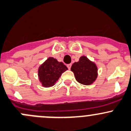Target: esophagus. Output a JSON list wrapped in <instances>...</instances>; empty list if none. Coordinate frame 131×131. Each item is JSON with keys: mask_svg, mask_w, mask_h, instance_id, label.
<instances>
[{"mask_svg": "<svg viewBox=\"0 0 131 131\" xmlns=\"http://www.w3.org/2000/svg\"><path fill=\"white\" fill-rule=\"evenodd\" d=\"M71 66H72V64H68V65H67V67H68V69H71Z\"/></svg>", "mask_w": 131, "mask_h": 131, "instance_id": "34e87169", "label": "esophagus"}]
</instances>
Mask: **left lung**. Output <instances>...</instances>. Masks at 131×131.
Segmentation results:
<instances>
[{"label":"left lung","instance_id":"1","mask_svg":"<svg viewBox=\"0 0 131 131\" xmlns=\"http://www.w3.org/2000/svg\"><path fill=\"white\" fill-rule=\"evenodd\" d=\"M71 70L74 72L76 81L82 85H92L98 76L97 66L83 55L80 58L78 62L72 64Z\"/></svg>","mask_w":131,"mask_h":131}]
</instances>
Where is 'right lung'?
Returning <instances> with one entry per match:
<instances>
[{"instance_id": "1", "label": "right lung", "mask_w": 131, "mask_h": 131, "mask_svg": "<svg viewBox=\"0 0 131 131\" xmlns=\"http://www.w3.org/2000/svg\"><path fill=\"white\" fill-rule=\"evenodd\" d=\"M67 69L62 62L53 57H49L39 67V80L43 87H50L56 83L62 74Z\"/></svg>"}]
</instances>
